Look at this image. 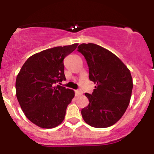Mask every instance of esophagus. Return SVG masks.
I'll return each mask as SVG.
<instances>
[{
	"mask_svg": "<svg viewBox=\"0 0 154 154\" xmlns=\"http://www.w3.org/2000/svg\"><path fill=\"white\" fill-rule=\"evenodd\" d=\"M82 94V91L80 90H76L75 91V95L76 96H79Z\"/></svg>",
	"mask_w": 154,
	"mask_h": 154,
	"instance_id": "esophagus-1",
	"label": "esophagus"
}]
</instances>
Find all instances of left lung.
I'll return each instance as SVG.
<instances>
[{"mask_svg":"<svg viewBox=\"0 0 154 154\" xmlns=\"http://www.w3.org/2000/svg\"><path fill=\"white\" fill-rule=\"evenodd\" d=\"M89 67V78L96 86L81 111L88 125L97 128L112 126L128 109L133 82L130 69L115 54L94 43H82L78 48Z\"/></svg>","mask_w":154,"mask_h":154,"instance_id":"1","label":"left lung"}]
</instances>
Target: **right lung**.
Here are the masks:
<instances>
[{"mask_svg":"<svg viewBox=\"0 0 154 154\" xmlns=\"http://www.w3.org/2000/svg\"><path fill=\"white\" fill-rule=\"evenodd\" d=\"M77 45L74 43L37 53L26 60L17 75L16 95L21 109L40 128H56L64 119L75 91L55 84L66 79L63 59Z\"/></svg>","mask_w":154,"mask_h":154,"instance_id":"add662e5","label":"right lung"}]
</instances>
